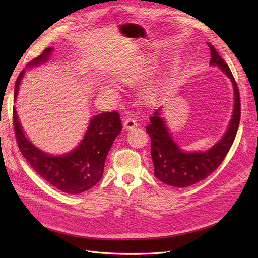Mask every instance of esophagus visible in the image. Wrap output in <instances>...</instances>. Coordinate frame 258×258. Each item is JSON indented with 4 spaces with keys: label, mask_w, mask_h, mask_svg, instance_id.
<instances>
[{
    "label": "esophagus",
    "mask_w": 258,
    "mask_h": 258,
    "mask_svg": "<svg viewBox=\"0 0 258 258\" xmlns=\"http://www.w3.org/2000/svg\"><path fill=\"white\" fill-rule=\"evenodd\" d=\"M137 127V121L134 118H128L123 121V129L125 130H131Z\"/></svg>",
    "instance_id": "1"
}]
</instances>
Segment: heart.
Instances as JSON below:
<instances>
[{
	"instance_id": "1",
	"label": "heart",
	"mask_w": 258,
	"mask_h": 258,
	"mask_svg": "<svg viewBox=\"0 0 258 258\" xmlns=\"http://www.w3.org/2000/svg\"><path fill=\"white\" fill-rule=\"evenodd\" d=\"M158 56L153 53H142L130 62L128 67H125L117 74L116 80L119 84L125 86H133L140 83L144 79H147L152 73L154 69L158 67ZM110 90V89H109ZM154 95L153 87H149L144 91V96L151 98Z\"/></svg>"
}]
</instances>
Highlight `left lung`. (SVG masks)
<instances>
[{"label": "left lung", "instance_id": "8db88e82", "mask_svg": "<svg viewBox=\"0 0 258 258\" xmlns=\"http://www.w3.org/2000/svg\"><path fill=\"white\" fill-rule=\"evenodd\" d=\"M210 48V66L218 67L230 79L233 86L234 104L232 117L221 139L205 151H185L174 140L172 133L163 118V107L155 110L150 118L147 133L151 138V156H152L154 175L164 184L184 188L203 180L221 164L233 143L240 124L241 103L240 92L228 64L218 54L215 47Z\"/></svg>", "mask_w": 258, "mask_h": 258}]
</instances>
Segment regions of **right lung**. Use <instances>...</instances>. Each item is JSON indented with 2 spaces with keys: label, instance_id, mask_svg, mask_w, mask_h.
<instances>
[{
  "label": "right lung",
  "instance_id": "obj_1",
  "mask_svg": "<svg viewBox=\"0 0 258 258\" xmlns=\"http://www.w3.org/2000/svg\"><path fill=\"white\" fill-rule=\"evenodd\" d=\"M52 51L53 48H47L21 72L15 84V100L25 72L45 64ZM13 118L18 148L24 158L49 184L70 195L84 192L98 183L103 176L105 161L109 150L121 131V121L118 112H102L91 119L83 139L77 147L67 153L54 155L42 151L28 139L15 107L13 108Z\"/></svg>",
  "mask_w": 258,
  "mask_h": 258
}]
</instances>
